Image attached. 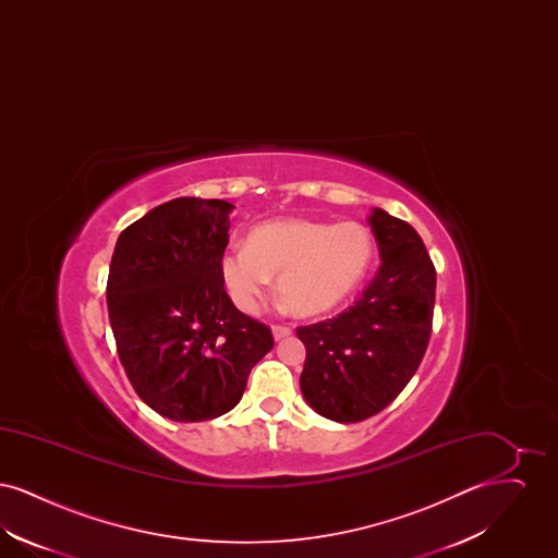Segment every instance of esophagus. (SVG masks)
Here are the masks:
<instances>
[{
    "mask_svg": "<svg viewBox=\"0 0 558 558\" xmlns=\"http://www.w3.org/2000/svg\"><path fill=\"white\" fill-rule=\"evenodd\" d=\"M291 332L292 328L291 326H287V324H274V326H271V335H274V339H276V341H280V339L289 337Z\"/></svg>",
    "mask_w": 558,
    "mask_h": 558,
    "instance_id": "obj_1",
    "label": "esophagus"
}]
</instances>
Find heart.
<instances>
[{"instance_id":"1","label":"heart","mask_w":558,"mask_h":558,"mask_svg":"<svg viewBox=\"0 0 558 558\" xmlns=\"http://www.w3.org/2000/svg\"><path fill=\"white\" fill-rule=\"evenodd\" d=\"M372 248L371 230L357 221H269L253 228L246 244L234 242L221 253L219 274L244 314L262 307L271 276H278L276 291L291 312L316 316L355 291Z\"/></svg>"}]
</instances>
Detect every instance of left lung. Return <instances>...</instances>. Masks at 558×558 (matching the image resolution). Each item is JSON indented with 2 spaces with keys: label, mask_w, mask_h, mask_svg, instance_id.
<instances>
[{
  "label": "left lung",
  "mask_w": 558,
  "mask_h": 558,
  "mask_svg": "<svg viewBox=\"0 0 558 558\" xmlns=\"http://www.w3.org/2000/svg\"><path fill=\"white\" fill-rule=\"evenodd\" d=\"M368 223L383 259L371 284L339 316L296 328L307 349L301 393L337 423L366 421L398 398L433 326L437 278L423 239L383 209Z\"/></svg>",
  "instance_id": "8db88e82"
}]
</instances>
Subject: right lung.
<instances>
[{"instance_id":"right-lung-1","label":"right lung","mask_w":558,"mask_h":558,"mask_svg":"<svg viewBox=\"0 0 558 558\" xmlns=\"http://www.w3.org/2000/svg\"><path fill=\"white\" fill-rule=\"evenodd\" d=\"M228 201L173 198L128 226L108 271V318L119 360L160 416L211 421L239 403L251 368L274 347L266 324L223 289Z\"/></svg>"}]
</instances>
